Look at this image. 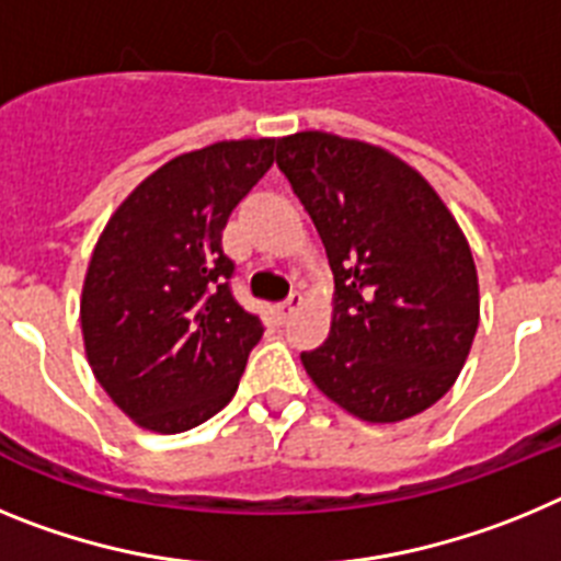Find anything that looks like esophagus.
I'll return each instance as SVG.
<instances>
[{
	"label": "esophagus",
	"mask_w": 561,
	"mask_h": 561,
	"mask_svg": "<svg viewBox=\"0 0 561 561\" xmlns=\"http://www.w3.org/2000/svg\"><path fill=\"white\" fill-rule=\"evenodd\" d=\"M300 306H304V297H300V295H289V300H284V304L277 306V314H280V317H291L297 309H300Z\"/></svg>",
	"instance_id": "obj_1"
}]
</instances>
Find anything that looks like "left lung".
Wrapping results in <instances>:
<instances>
[{
	"label": "left lung",
	"instance_id": "left-lung-1",
	"mask_svg": "<svg viewBox=\"0 0 561 561\" xmlns=\"http://www.w3.org/2000/svg\"><path fill=\"white\" fill-rule=\"evenodd\" d=\"M277 168L334 272L331 331L300 354L334 404L368 424L433 408L480 323L478 270L435 187L388 148L329 131L277 140Z\"/></svg>",
	"mask_w": 561,
	"mask_h": 561
}]
</instances>
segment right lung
<instances>
[{
    "mask_svg": "<svg viewBox=\"0 0 561 561\" xmlns=\"http://www.w3.org/2000/svg\"><path fill=\"white\" fill-rule=\"evenodd\" d=\"M272 162V137L180 153L103 227L83 277V348L137 427L185 433L236 396L264 325L232 297L221 230Z\"/></svg>",
    "mask_w": 561,
    "mask_h": 561,
    "instance_id": "right-lung-1",
    "label": "right lung"
}]
</instances>
